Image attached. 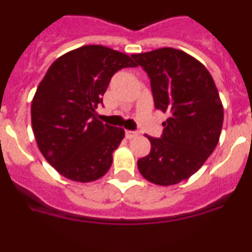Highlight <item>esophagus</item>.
<instances>
[{
	"label": "esophagus",
	"instance_id": "obj_1",
	"mask_svg": "<svg viewBox=\"0 0 252 252\" xmlns=\"http://www.w3.org/2000/svg\"><path fill=\"white\" fill-rule=\"evenodd\" d=\"M126 137L127 139H133V137H136L139 136V132L137 131H132V130H126Z\"/></svg>",
	"mask_w": 252,
	"mask_h": 252
}]
</instances>
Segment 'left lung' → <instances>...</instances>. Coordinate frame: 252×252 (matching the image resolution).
<instances>
[{"label":"left lung","mask_w":252,"mask_h":252,"mask_svg":"<svg viewBox=\"0 0 252 252\" xmlns=\"http://www.w3.org/2000/svg\"><path fill=\"white\" fill-rule=\"evenodd\" d=\"M150 78L154 104L168 113L159 139L148 136L149 155L137 160L141 175L158 186L188 179L220 140L223 107L206 66L182 50L161 48L132 54Z\"/></svg>","instance_id":"1"}]
</instances>
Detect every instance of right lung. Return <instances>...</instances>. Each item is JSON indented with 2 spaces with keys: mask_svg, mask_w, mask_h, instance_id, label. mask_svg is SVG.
I'll list each match as a JSON object with an SVG mask.
<instances>
[{
  "mask_svg": "<svg viewBox=\"0 0 252 252\" xmlns=\"http://www.w3.org/2000/svg\"><path fill=\"white\" fill-rule=\"evenodd\" d=\"M133 66L124 53L86 45L62 55L48 69L32 98L31 125L40 151L59 174L88 183L111 168L125 131L99 121L95 108L112 75Z\"/></svg>",
  "mask_w": 252,
  "mask_h": 252,
  "instance_id": "obj_1",
  "label": "right lung"
}]
</instances>
